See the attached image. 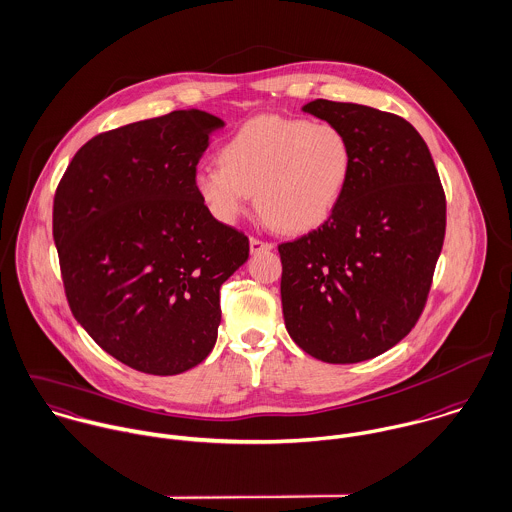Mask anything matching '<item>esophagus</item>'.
<instances>
[{
  "label": "esophagus",
  "mask_w": 512,
  "mask_h": 512,
  "mask_svg": "<svg viewBox=\"0 0 512 512\" xmlns=\"http://www.w3.org/2000/svg\"><path fill=\"white\" fill-rule=\"evenodd\" d=\"M249 247H251V253H261V251H271L275 245L271 241H263L259 237H251L249 239Z\"/></svg>",
  "instance_id": "esophagus-1"
}]
</instances>
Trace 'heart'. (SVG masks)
<instances>
[{"mask_svg":"<svg viewBox=\"0 0 512 512\" xmlns=\"http://www.w3.org/2000/svg\"><path fill=\"white\" fill-rule=\"evenodd\" d=\"M219 166L196 174V192L223 223H235L255 194L259 211L285 231L322 225L342 200L352 148L330 122L257 116L219 148Z\"/></svg>","mask_w":512,"mask_h":512,"instance_id":"obj_1","label":"heart"}]
</instances>
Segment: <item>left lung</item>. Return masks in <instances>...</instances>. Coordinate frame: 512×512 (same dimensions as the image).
<instances>
[{"mask_svg":"<svg viewBox=\"0 0 512 512\" xmlns=\"http://www.w3.org/2000/svg\"><path fill=\"white\" fill-rule=\"evenodd\" d=\"M303 110L346 134L352 174L318 229L279 245L285 326L312 358L356 364L419 320L443 247L445 192L406 118L324 99Z\"/></svg>","mask_w":512,"mask_h":512,"instance_id":"left-lung-1","label":"left lung"}]
</instances>
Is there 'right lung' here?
<instances>
[{
  "instance_id": "right-lung-1",
  "label": "right lung",
  "mask_w": 512,
  "mask_h": 512,
  "mask_svg": "<svg viewBox=\"0 0 512 512\" xmlns=\"http://www.w3.org/2000/svg\"><path fill=\"white\" fill-rule=\"evenodd\" d=\"M223 120L204 110L91 138L53 200V239L77 322L118 362L182 374L211 352L219 289L247 261L243 231L217 221L196 168Z\"/></svg>"
}]
</instances>
